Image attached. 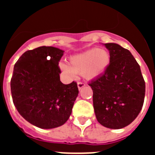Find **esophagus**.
Listing matches in <instances>:
<instances>
[{"instance_id": "34e87169", "label": "esophagus", "mask_w": 155, "mask_h": 155, "mask_svg": "<svg viewBox=\"0 0 155 155\" xmlns=\"http://www.w3.org/2000/svg\"><path fill=\"white\" fill-rule=\"evenodd\" d=\"M85 85L86 84H84V83H83V82H78V87L79 90L82 89Z\"/></svg>"}]
</instances>
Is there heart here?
Wrapping results in <instances>:
<instances>
[{
    "mask_svg": "<svg viewBox=\"0 0 155 155\" xmlns=\"http://www.w3.org/2000/svg\"><path fill=\"white\" fill-rule=\"evenodd\" d=\"M111 62L109 52L105 49L92 48L71 56L69 65L60 63L59 68L65 74L74 77L81 74L86 79H94L106 71Z\"/></svg>",
    "mask_w": 155,
    "mask_h": 155,
    "instance_id": "heart-1",
    "label": "heart"
}]
</instances>
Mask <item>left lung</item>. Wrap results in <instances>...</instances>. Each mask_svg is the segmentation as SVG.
Here are the masks:
<instances>
[{"label":"left lung","mask_w":155,"mask_h":155,"mask_svg":"<svg viewBox=\"0 0 155 155\" xmlns=\"http://www.w3.org/2000/svg\"><path fill=\"white\" fill-rule=\"evenodd\" d=\"M103 45L109 51L110 64L88 85L93 91L98 122L117 130L130 124L139 115L144 100L145 82L130 52L113 42Z\"/></svg>","instance_id":"1"}]
</instances>
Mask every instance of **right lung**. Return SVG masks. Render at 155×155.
Wrapping results in <instances>:
<instances>
[{
  "label": "right lung",
  "instance_id": "obj_1",
  "mask_svg": "<svg viewBox=\"0 0 155 155\" xmlns=\"http://www.w3.org/2000/svg\"><path fill=\"white\" fill-rule=\"evenodd\" d=\"M64 50L40 46L25 52L15 64L11 80L14 105L32 125L53 129L64 125L78 95L76 82L61 81L59 61Z\"/></svg>",
  "mask_w": 155,
  "mask_h": 155
}]
</instances>
